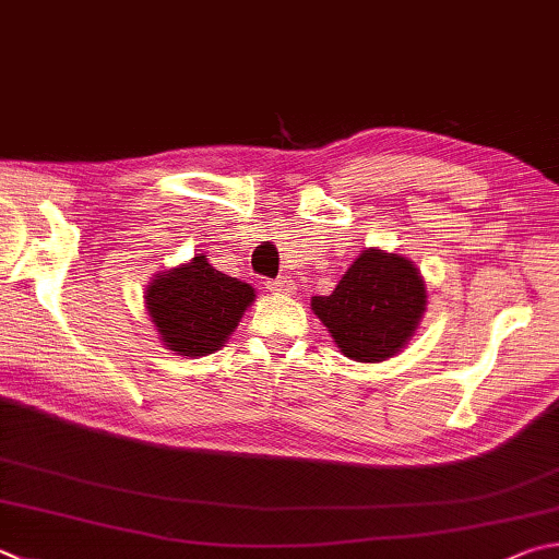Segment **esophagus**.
<instances>
[{
    "label": "esophagus",
    "instance_id": "obj_1",
    "mask_svg": "<svg viewBox=\"0 0 559 559\" xmlns=\"http://www.w3.org/2000/svg\"><path fill=\"white\" fill-rule=\"evenodd\" d=\"M266 288L271 293H278V296H293V293H296V283H293L288 276H281V278L266 281Z\"/></svg>",
    "mask_w": 559,
    "mask_h": 559
}]
</instances>
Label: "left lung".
Segmentation results:
<instances>
[{"label": "left lung", "mask_w": 559, "mask_h": 559, "mask_svg": "<svg viewBox=\"0 0 559 559\" xmlns=\"http://www.w3.org/2000/svg\"><path fill=\"white\" fill-rule=\"evenodd\" d=\"M425 302L428 290L411 259L367 249L337 288L330 296H314L310 308L344 357L373 364L395 357L408 344Z\"/></svg>", "instance_id": "left-lung-1"}]
</instances>
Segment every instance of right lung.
<instances>
[{
    "label": "right lung",
    "mask_w": 559,
    "mask_h": 559,
    "mask_svg": "<svg viewBox=\"0 0 559 559\" xmlns=\"http://www.w3.org/2000/svg\"><path fill=\"white\" fill-rule=\"evenodd\" d=\"M253 298L249 283L217 271L202 253L156 273L146 288L151 322L166 347L182 357H207L225 347Z\"/></svg>",
    "instance_id": "1"
}]
</instances>
